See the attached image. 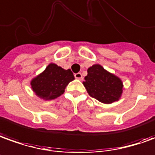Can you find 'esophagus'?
Returning a JSON list of instances; mask_svg holds the SVG:
<instances>
[{"label":"esophagus","mask_w":155,"mask_h":155,"mask_svg":"<svg viewBox=\"0 0 155 155\" xmlns=\"http://www.w3.org/2000/svg\"><path fill=\"white\" fill-rule=\"evenodd\" d=\"M74 77H75V78H77V79H78V80L83 79V76H82V73H81V72L75 73V74H74Z\"/></svg>","instance_id":"obj_1"}]
</instances>
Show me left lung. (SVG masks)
<instances>
[{"mask_svg":"<svg viewBox=\"0 0 155 155\" xmlns=\"http://www.w3.org/2000/svg\"><path fill=\"white\" fill-rule=\"evenodd\" d=\"M84 80L88 94L102 103L111 104L121 95L123 85L120 78L105 71L100 65L89 67Z\"/></svg>","mask_w":155,"mask_h":155,"instance_id":"obj_1","label":"left lung"}]
</instances>
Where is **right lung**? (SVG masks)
Instances as JSON below:
<instances>
[{
	"mask_svg": "<svg viewBox=\"0 0 155 155\" xmlns=\"http://www.w3.org/2000/svg\"><path fill=\"white\" fill-rule=\"evenodd\" d=\"M73 79L74 76L70 69L64 70L51 63L41 74L32 80L31 86L41 99L51 100L61 95L67 84Z\"/></svg>",
	"mask_w": 155,
	"mask_h": 155,
	"instance_id": "1",
	"label": "right lung"
}]
</instances>
